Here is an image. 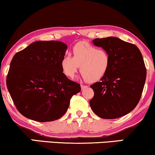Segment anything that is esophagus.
<instances>
[{"label":"esophagus","mask_w":155,"mask_h":155,"mask_svg":"<svg viewBox=\"0 0 155 155\" xmlns=\"http://www.w3.org/2000/svg\"><path fill=\"white\" fill-rule=\"evenodd\" d=\"M81 89H85V88H87V86H86V85H83V84H81Z\"/></svg>","instance_id":"34e87169"}]
</instances>
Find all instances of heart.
<instances>
[{"label": "heart", "instance_id": "obj_1", "mask_svg": "<svg viewBox=\"0 0 155 155\" xmlns=\"http://www.w3.org/2000/svg\"><path fill=\"white\" fill-rule=\"evenodd\" d=\"M111 58L107 51L97 48L84 42L78 43L72 48V57L64 56L61 61L63 74L73 78L80 66V73L86 81H99L108 71Z\"/></svg>", "mask_w": 155, "mask_h": 155}]
</instances>
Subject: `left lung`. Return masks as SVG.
I'll use <instances>...</instances> for the list:
<instances>
[{"label":"left lung","mask_w":155,"mask_h":155,"mask_svg":"<svg viewBox=\"0 0 155 155\" xmlns=\"http://www.w3.org/2000/svg\"><path fill=\"white\" fill-rule=\"evenodd\" d=\"M93 43L108 51L111 62L100 81L91 85L94 92L91 108L102 119L124 116L137 107L144 89L147 69L142 55L134 44L116 37L95 38Z\"/></svg>","instance_id":"8db88e82"}]
</instances>
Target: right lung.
I'll return each mask as SVG.
<instances>
[{"label": "right lung", "mask_w": 155, "mask_h": 155, "mask_svg": "<svg viewBox=\"0 0 155 155\" xmlns=\"http://www.w3.org/2000/svg\"><path fill=\"white\" fill-rule=\"evenodd\" d=\"M67 46L40 41L17 52L11 60L6 85L18 111L32 120L46 122L66 112L81 86L68 79L61 68Z\"/></svg>", "instance_id": "1"}]
</instances>
